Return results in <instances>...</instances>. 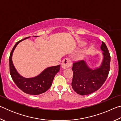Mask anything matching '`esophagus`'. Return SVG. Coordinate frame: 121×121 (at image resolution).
<instances>
[{"label": "esophagus", "mask_w": 121, "mask_h": 121, "mask_svg": "<svg viewBox=\"0 0 121 121\" xmlns=\"http://www.w3.org/2000/svg\"><path fill=\"white\" fill-rule=\"evenodd\" d=\"M72 64L73 63L70 59L65 58L62 60L61 65L63 69H66L72 66Z\"/></svg>", "instance_id": "1"}]
</instances>
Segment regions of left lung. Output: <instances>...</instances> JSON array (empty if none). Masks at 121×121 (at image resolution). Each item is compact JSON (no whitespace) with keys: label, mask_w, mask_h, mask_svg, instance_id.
I'll list each match as a JSON object with an SVG mask.
<instances>
[{"label":"left lung","mask_w":121,"mask_h":121,"mask_svg":"<svg viewBox=\"0 0 121 121\" xmlns=\"http://www.w3.org/2000/svg\"><path fill=\"white\" fill-rule=\"evenodd\" d=\"M101 49L103 51L104 60L99 68L95 70L90 69L84 60L73 63L71 86L77 94L82 95H90L99 89L105 82L110 70V56L104 42H102Z\"/></svg>","instance_id":"left-lung-1"}]
</instances>
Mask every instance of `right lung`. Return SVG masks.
<instances>
[{"label":"right lung","mask_w":121,"mask_h":121,"mask_svg":"<svg viewBox=\"0 0 121 121\" xmlns=\"http://www.w3.org/2000/svg\"><path fill=\"white\" fill-rule=\"evenodd\" d=\"M27 38L17 42L12 49L9 58L10 74L16 86L24 93L31 95H38L44 93L50 89L54 76L60 70V65L48 67L40 75L34 78H26L20 76L16 71L12 62V54L16 45Z\"/></svg>","instance_id":"1"}]
</instances>
